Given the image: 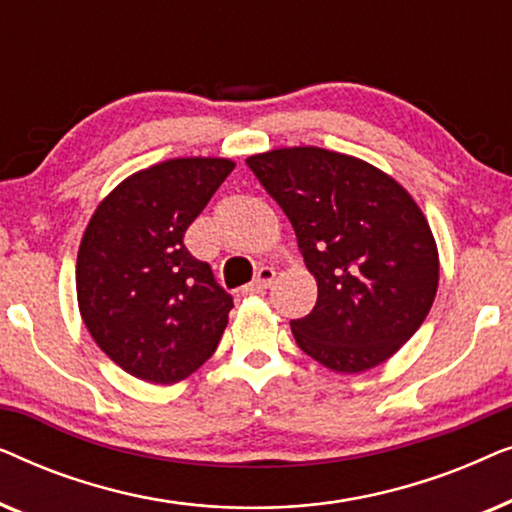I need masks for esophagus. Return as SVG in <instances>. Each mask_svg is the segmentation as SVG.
I'll list each match as a JSON object with an SVG mask.
<instances>
[{
    "instance_id": "34e87169",
    "label": "esophagus",
    "mask_w": 512,
    "mask_h": 512,
    "mask_svg": "<svg viewBox=\"0 0 512 512\" xmlns=\"http://www.w3.org/2000/svg\"><path fill=\"white\" fill-rule=\"evenodd\" d=\"M275 275H277L275 270L268 268V265H263V268L258 270V275H256L254 282L244 286L242 293H244V296H254V293H265L272 286V282H275Z\"/></svg>"
}]
</instances>
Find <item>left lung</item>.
<instances>
[{
    "mask_svg": "<svg viewBox=\"0 0 512 512\" xmlns=\"http://www.w3.org/2000/svg\"><path fill=\"white\" fill-rule=\"evenodd\" d=\"M247 165L317 279L314 310L291 321L298 347L347 375L391 359L438 291V247L412 195L366 160L319 146L256 153Z\"/></svg>",
    "mask_w": 512,
    "mask_h": 512,
    "instance_id": "8db88e82",
    "label": "left lung"
}]
</instances>
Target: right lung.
Masks as SVG:
<instances>
[{"instance_id": "add662e5", "label": "right lung", "mask_w": 512, "mask_h": 512, "mask_svg": "<svg viewBox=\"0 0 512 512\" xmlns=\"http://www.w3.org/2000/svg\"><path fill=\"white\" fill-rule=\"evenodd\" d=\"M228 158H172L123 179L90 216L76 298L97 347L125 373L174 384L214 354L233 298L184 233L233 172Z\"/></svg>"}]
</instances>
